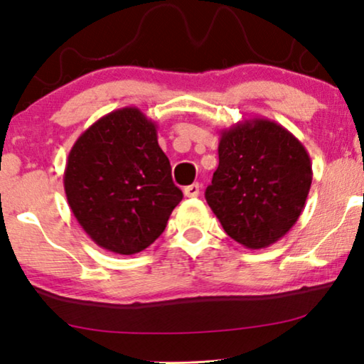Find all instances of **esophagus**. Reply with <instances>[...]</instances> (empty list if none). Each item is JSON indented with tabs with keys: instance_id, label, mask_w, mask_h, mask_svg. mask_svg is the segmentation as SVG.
Wrapping results in <instances>:
<instances>
[{
	"instance_id": "obj_1",
	"label": "esophagus",
	"mask_w": 364,
	"mask_h": 364,
	"mask_svg": "<svg viewBox=\"0 0 364 364\" xmlns=\"http://www.w3.org/2000/svg\"><path fill=\"white\" fill-rule=\"evenodd\" d=\"M198 193H200V186L198 183H191V186L183 188V196L186 197H198Z\"/></svg>"
}]
</instances>
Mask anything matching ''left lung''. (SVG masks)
<instances>
[{
    "label": "left lung",
    "instance_id": "1",
    "mask_svg": "<svg viewBox=\"0 0 364 364\" xmlns=\"http://www.w3.org/2000/svg\"><path fill=\"white\" fill-rule=\"evenodd\" d=\"M311 178L305 146L278 122L252 117L220 131L218 167L205 198L228 237L258 250L295 225Z\"/></svg>",
    "mask_w": 364,
    "mask_h": 364
}]
</instances>
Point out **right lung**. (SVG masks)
Returning a JSON list of instances; mask_svg holds the SVG:
<instances>
[{"label":"right lung","mask_w":364,"mask_h":364,"mask_svg":"<svg viewBox=\"0 0 364 364\" xmlns=\"http://www.w3.org/2000/svg\"><path fill=\"white\" fill-rule=\"evenodd\" d=\"M64 192L79 225L104 250L142 252L159 238L182 200L157 124L137 107L97 119L69 151Z\"/></svg>","instance_id":"right-lung-1"}]
</instances>
